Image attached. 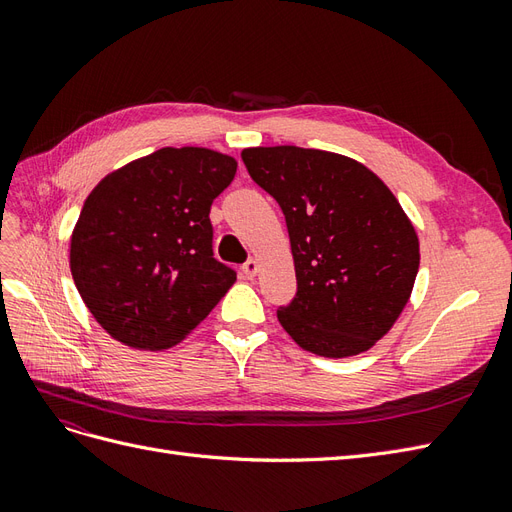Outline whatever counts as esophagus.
I'll return each instance as SVG.
<instances>
[{
	"mask_svg": "<svg viewBox=\"0 0 512 512\" xmlns=\"http://www.w3.org/2000/svg\"><path fill=\"white\" fill-rule=\"evenodd\" d=\"M243 273H245L247 280H254V277L258 275V262L256 260H247L245 265H243Z\"/></svg>",
	"mask_w": 512,
	"mask_h": 512,
	"instance_id": "34e87169",
	"label": "esophagus"
}]
</instances>
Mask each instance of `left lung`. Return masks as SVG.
I'll return each mask as SVG.
<instances>
[{
	"instance_id": "obj_1",
	"label": "left lung",
	"mask_w": 512,
	"mask_h": 512,
	"mask_svg": "<svg viewBox=\"0 0 512 512\" xmlns=\"http://www.w3.org/2000/svg\"><path fill=\"white\" fill-rule=\"evenodd\" d=\"M247 173L288 226L297 297L277 320L303 350L346 359L367 352L404 312L418 273V237L395 194L342 153L247 147Z\"/></svg>"
}]
</instances>
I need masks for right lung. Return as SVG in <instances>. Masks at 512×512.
Here are the masks:
<instances>
[{
    "mask_svg": "<svg viewBox=\"0 0 512 512\" xmlns=\"http://www.w3.org/2000/svg\"><path fill=\"white\" fill-rule=\"evenodd\" d=\"M235 173L226 153L164 147L91 190L70 237V271L91 316L117 342L173 348L237 282L213 258L209 220Z\"/></svg>",
    "mask_w": 512,
    "mask_h": 512,
    "instance_id": "obj_1",
    "label": "right lung"
}]
</instances>
